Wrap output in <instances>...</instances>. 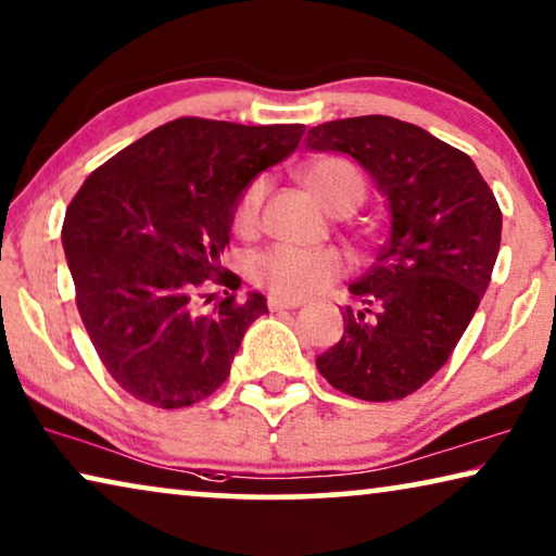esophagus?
<instances>
[{
    "instance_id": "1",
    "label": "esophagus",
    "mask_w": 556,
    "mask_h": 556,
    "mask_svg": "<svg viewBox=\"0 0 556 556\" xmlns=\"http://www.w3.org/2000/svg\"><path fill=\"white\" fill-rule=\"evenodd\" d=\"M303 301H295V298H283V295H270L268 307L270 311H293V307H301Z\"/></svg>"
}]
</instances>
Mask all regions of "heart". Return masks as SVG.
<instances>
[{"label": "heart", "instance_id": "heart-1", "mask_svg": "<svg viewBox=\"0 0 556 556\" xmlns=\"http://www.w3.org/2000/svg\"><path fill=\"white\" fill-rule=\"evenodd\" d=\"M303 184L318 195L328 211L345 216L365 199V178L353 164L338 156H323L301 168ZM268 181L263 176L245 186L233 206V228L238 233H253L258 226ZM345 273V258L332 249H293L276 245L258 253L251 263L253 283L283 298H307L320 293Z\"/></svg>", "mask_w": 556, "mask_h": 556}]
</instances>
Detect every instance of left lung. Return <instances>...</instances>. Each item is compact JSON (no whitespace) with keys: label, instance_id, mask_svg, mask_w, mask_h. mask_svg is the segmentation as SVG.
<instances>
[{"label":"left lung","instance_id":"8db88e82","mask_svg":"<svg viewBox=\"0 0 556 556\" xmlns=\"http://www.w3.org/2000/svg\"><path fill=\"white\" fill-rule=\"evenodd\" d=\"M305 147L355 159L390 208V238L350 286L363 307H345L343 338L315 365L367 403L413 395L450 361L490 286L497 199L467 153L392 116L320 124Z\"/></svg>","mask_w":556,"mask_h":556}]
</instances>
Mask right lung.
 Segmentation results:
<instances>
[{
    "label": "right lung",
    "instance_id": "add662e5",
    "mask_svg": "<svg viewBox=\"0 0 556 556\" xmlns=\"http://www.w3.org/2000/svg\"><path fill=\"white\" fill-rule=\"evenodd\" d=\"M303 124L184 116L99 166L62 226L76 307L118 386L153 407H189L224 386L266 298L238 301L220 268L233 206L261 170L298 149ZM208 285L227 298L198 311ZM208 303V301H206Z\"/></svg>",
    "mask_w": 556,
    "mask_h": 556
}]
</instances>
